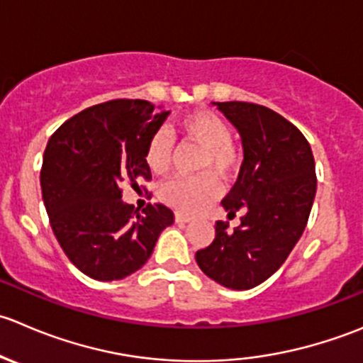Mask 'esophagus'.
<instances>
[{"mask_svg":"<svg viewBox=\"0 0 363 363\" xmlns=\"http://www.w3.org/2000/svg\"><path fill=\"white\" fill-rule=\"evenodd\" d=\"M174 220H177L178 224H185V222L192 220V217L186 213H183V211H177V213H174Z\"/></svg>","mask_w":363,"mask_h":363,"instance_id":"esophagus-1","label":"esophagus"}]
</instances>
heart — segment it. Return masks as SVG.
<instances>
[{
  "label": "heart",
  "mask_w": 363,
  "mask_h": 363,
  "mask_svg": "<svg viewBox=\"0 0 363 363\" xmlns=\"http://www.w3.org/2000/svg\"><path fill=\"white\" fill-rule=\"evenodd\" d=\"M180 130L186 138L203 146L197 171L215 173L220 178H229L235 173L240 164V157L231 143V128L220 116L208 111H197L183 118ZM171 153H173L171 135L166 130L155 132L146 146V164L153 173H164L169 167ZM160 196L171 206L192 213L218 196V183L211 174L173 178L164 183Z\"/></svg>",
  "instance_id": "heart-1"
}]
</instances>
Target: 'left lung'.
<instances>
[{"label":"left lung","instance_id":"left-lung-1","mask_svg":"<svg viewBox=\"0 0 363 363\" xmlns=\"http://www.w3.org/2000/svg\"><path fill=\"white\" fill-rule=\"evenodd\" d=\"M238 130L243 162L222 199L228 217L242 224L228 231L217 220L215 240L196 252L201 270L229 289H250L275 274L302 236L315 196L311 145L286 118L249 102H213Z\"/></svg>","mask_w":363,"mask_h":363}]
</instances>
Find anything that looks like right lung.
Returning <instances> with one entry per match:
<instances>
[{"instance_id":"obj_1","label":"right lung","mask_w":363,"mask_h":363,"mask_svg":"<svg viewBox=\"0 0 363 363\" xmlns=\"http://www.w3.org/2000/svg\"><path fill=\"white\" fill-rule=\"evenodd\" d=\"M160 109V107H159ZM169 116L146 100H111L72 116L51 135L40 171L42 199L68 259L95 281H120L150 259L174 222L164 204L143 213L121 189L152 180L145 153Z\"/></svg>"}]
</instances>
